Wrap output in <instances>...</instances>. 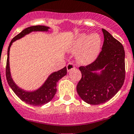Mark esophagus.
Returning <instances> with one entry per match:
<instances>
[{"instance_id":"obj_1","label":"esophagus","mask_w":134,"mask_h":134,"mask_svg":"<svg viewBox=\"0 0 134 134\" xmlns=\"http://www.w3.org/2000/svg\"><path fill=\"white\" fill-rule=\"evenodd\" d=\"M75 69V65L73 63H69L67 65V69L68 72H69L72 69Z\"/></svg>"}]
</instances>
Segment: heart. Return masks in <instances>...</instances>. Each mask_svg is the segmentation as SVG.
Here are the masks:
<instances>
[{"label":"heart","mask_w":134,"mask_h":134,"mask_svg":"<svg viewBox=\"0 0 134 134\" xmlns=\"http://www.w3.org/2000/svg\"><path fill=\"white\" fill-rule=\"evenodd\" d=\"M101 38L97 34L88 36L80 35L71 48V51L77 54V61L81 65H88L94 61L100 51Z\"/></svg>","instance_id":"obj_1"}]
</instances>
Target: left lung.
I'll use <instances>...</instances> for the list:
<instances>
[{
	"label": "left lung",
	"mask_w": 134,
	"mask_h": 134,
	"mask_svg": "<svg viewBox=\"0 0 134 134\" xmlns=\"http://www.w3.org/2000/svg\"><path fill=\"white\" fill-rule=\"evenodd\" d=\"M104 42L94 61L79 67L81 78L77 92L81 99L90 104H100L112 98L124 83L125 51L121 43L102 29ZM102 70L100 74L94 71Z\"/></svg>",
	"instance_id": "left-lung-1"
}]
</instances>
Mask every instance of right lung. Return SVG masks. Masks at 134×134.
Wrapping results in <instances>:
<instances>
[{
  "mask_svg": "<svg viewBox=\"0 0 134 134\" xmlns=\"http://www.w3.org/2000/svg\"><path fill=\"white\" fill-rule=\"evenodd\" d=\"M49 29L48 27L44 25H34V26L27 27L21 32L14 37L10 42L7 51V65H6V77L9 83V86L11 87L13 91L18 96L22 101L25 103L33 106H41L46 104L53 99L54 96L57 92V83L60 79L67 74V67H65L62 69L53 73L51 74L45 83L39 89L34 92H26L19 88L15 83H14L12 80L10 73L9 68V51L10 47L13 42L16 40L20 39L24 37L25 35L34 31H48Z\"/></svg>",
  "mask_w": 134,
  "mask_h": 134,
  "instance_id": "1",
  "label": "right lung"
}]
</instances>
